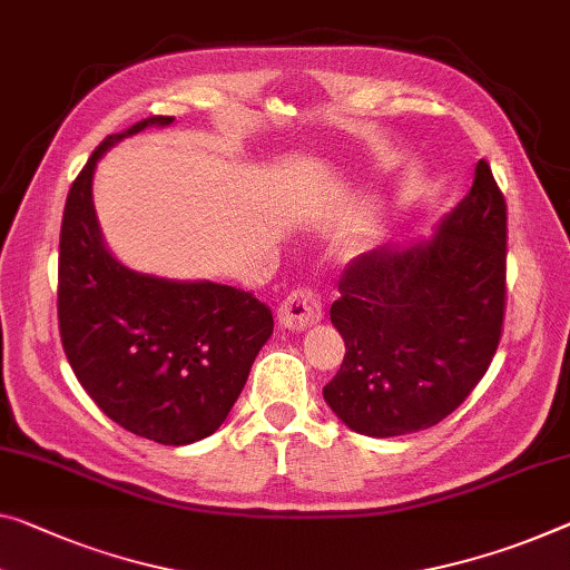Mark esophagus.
<instances>
[{"label": "esophagus", "mask_w": 570, "mask_h": 570, "mask_svg": "<svg viewBox=\"0 0 570 570\" xmlns=\"http://www.w3.org/2000/svg\"><path fill=\"white\" fill-rule=\"evenodd\" d=\"M321 318V297L318 291H313V287H297V291L287 295L277 308L279 326L287 331H303L313 326V323H318Z\"/></svg>", "instance_id": "34e87169"}]
</instances>
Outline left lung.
Wrapping results in <instances>:
<instances>
[{
  "instance_id": "1",
  "label": "left lung",
  "mask_w": 570,
  "mask_h": 570,
  "mask_svg": "<svg viewBox=\"0 0 570 570\" xmlns=\"http://www.w3.org/2000/svg\"><path fill=\"white\" fill-rule=\"evenodd\" d=\"M346 354L323 397L372 438L425 431L471 395L497 354L507 301V204L487 160L431 242L380 247L338 279Z\"/></svg>"
}]
</instances>
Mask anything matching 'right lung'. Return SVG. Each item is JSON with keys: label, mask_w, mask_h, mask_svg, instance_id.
Here are the masks:
<instances>
[{"label": "right lung", "mask_w": 570, "mask_h": 570, "mask_svg": "<svg viewBox=\"0 0 570 570\" xmlns=\"http://www.w3.org/2000/svg\"><path fill=\"white\" fill-rule=\"evenodd\" d=\"M170 121L150 117L109 135L68 190L58 328L78 382L114 423L147 441L186 445L229 415L273 334V311L232 285L142 275L109 255L91 200L96 163L119 139Z\"/></svg>", "instance_id": "add662e5"}]
</instances>
